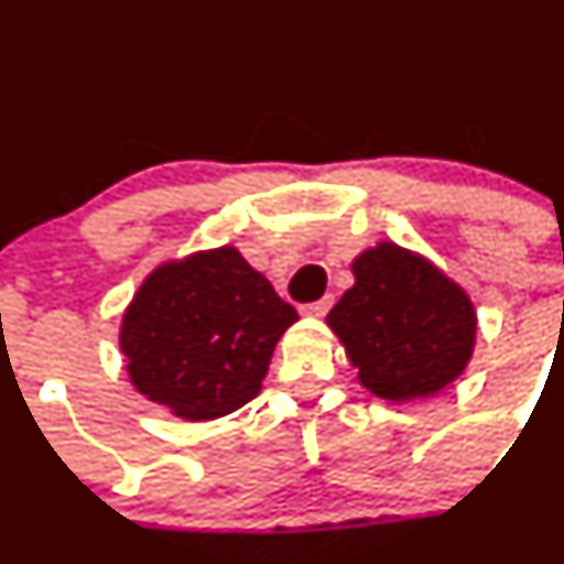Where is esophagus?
<instances>
[{
  "label": "esophagus",
  "mask_w": 564,
  "mask_h": 564,
  "mask_svg": "<svg viewBox=\"0 0 564 564\" xmlns=\"http://www.w3.org/2000/svg\"><path fill=\"white\" fill-rule=\"evenodd\" d=\"M330 306H333V295H325V299L314 301V304L301 306V314H304V317H325V314L330 312Z\"/></svg>",
  "instance_id": "esophagus-1"
}]
</instances>
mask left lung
I'll use <instances>...</instances> for the list:
<instances>
[{
    "label": "left lung",
    "instance_id": "obj_1",
    "mask_svg": "<svg viewBox=\"0 0 564 564\" xmlns=\"http://www.w3.org/2000/svg\"><path fill=\"white\" fill-rule=\"evenodd\" d=\"M352 274L355 284L325 323L371 395L416 401L463 377L478 333L463 284L422 252L387 239L352 260Z\"/></svg>",
    "mask_w": 564,
    "mask_h": 564
}]
</instances>
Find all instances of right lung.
Returning <instances> with one entry per match:
<instances>
[{
  "label": "right lung",
  "instance_id": "1",
  "mask_svg": "<svg viewBox=\"0 0 564 564\" xmlns=\"http://www.w3.org/2000/svg\"><path fill=\"white\" fill-rule=\"evenodd\" d=\"M299 319L234 245L155 265L120 317L118 344L134 390L183 422L250 403L271 355Z\"/></svg>",
  "mask_w": 564,
  "mask_h": 564
}]
</instances>
